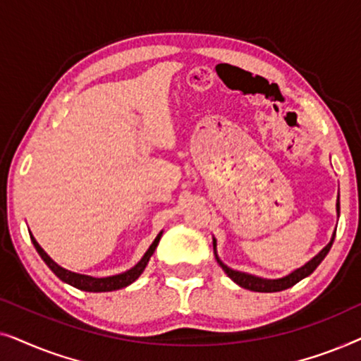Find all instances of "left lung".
I'll list each match as a JSON object with an SVG mask.
<instances>
[{"instance_id":"8db88e82","label":"left lung","mask_w":361,"mask_h":361,"mask_svg":"<svg viewBox=\"0 0 361 361\" xmlns=\"http://www.w3.org/2000/svg\"><path fill=\"white\" fill-rule=\"evenodd\" d=\"M337 215H340V197L337 200ZM334 238H335V233L332 235V240L329 241V245L325 246V248L320 251L319 255H315L312 259L309 261V263H305L304 266H300L293 273L284 276V278H279V279H266V278H258V276H253V274H248V273H241V271H235L228 268V266L221 263V259L219 258V255H216V240L214 238V253H215V258H216V263L221 266V269L225 271L226 274H228V278L236 283L241 288L248 289V290H255V293H278V290H284L288 288H293L294 284H298L300 279L307 278L309 274H312L315 268L322 263V259L327 256V253L332 248V243H334Z\"/></svg>"}]
</instances>
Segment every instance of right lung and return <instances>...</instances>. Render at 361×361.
<instances>
[{"instance_id":"obj_1","label":"right lung","mask_w":361,"mask_h":361,"mask_svg":"<svg viewBox=\"0 0 361 361\" xmlns=\"http://www.w3.org/2000/svg\"><path fill=\"white\" fill-rule=\"evenodd\" d=\"M162 236V231L159 235L156 236V240L152 241L149 248L145 253V256L140 259V263L133 266L131 269L125 271V273L121 274H115V276H108V278H93V276H87V274H78V273H72V271H68L66 268H62V266H59L56 261H54L51 256H49L46 251L41 248V245L37 243L36 238H34L32 233H31V241L34 245V248L37 250V253L41 258L44 259V263H46L49 268L54 274L57 276L59 279L63 281V283L73 286V288L80 289V290H87V293H108V290H116V289H121V288H126V286H130L131 283H135V281L140 278L142 274V271L149 263V258L154 253L156 248H157V243H159Z\"/></svg>"}]
</instances>
